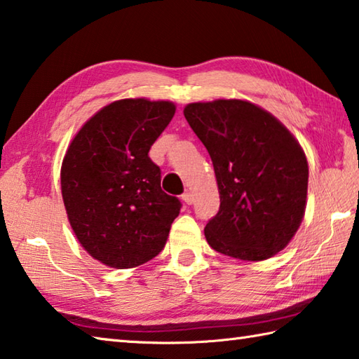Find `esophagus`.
Returning <instances> with one entry per match:
<instances>
[{"mask_svg":"<svg viewBox=\"0 0 359 359\" xmlns=\"http://www.w3.org/2000/svg\"><path fill=\"white\" fill-rule=\"evenodd\" d=\"M182 201L185 202V204H188V205H191L193 204V201H194V196H193V193L191 191H187V193H184L182 194Z\"/></svg>","mask_w":359,"mask_h":359,"instance_id":"34e87169","label":"esophagus"}]
</instances>
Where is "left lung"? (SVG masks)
Segmentation results:
<instances>
[{
  "label": "left lung",
  "instance_id": "8db88e82",
  "mask_svg": "<svg viewBox=\"0 0 359 359\" xmlns=\"http://www.w3.org/2000/svg\"><path fill=\"white\" fill-rule=\"evenodd\" d=\"M185 119L210 155L219 210L204 229L215 251L265 260L289 245L304 217L308 160L275 116L246 100L190 103Z\"/></svg>",
  "mask_w": 359,
  "mask_h": 359
}]
</instances>
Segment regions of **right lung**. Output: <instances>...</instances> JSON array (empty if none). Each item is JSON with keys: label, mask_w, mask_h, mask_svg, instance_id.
Listing matches in <instances>:
<instances>
[{"label": "right lung", "mask_w": 359, "mask_h": 359, "mask_svg": "<svg viewBox=\"0 0 359 359\" xmlns=\"http://www.w3.org/2000/svg\"><path fill=\"white\" fill-rule=\"evenodd\" d=\"M175 113L172 102L123 99L95 113L61 166L69 223L90 256L133 269L161 252L180 201L161 190L151 146Z\"/></svg>", "instance_id": "obj_1"}]
</instances>
